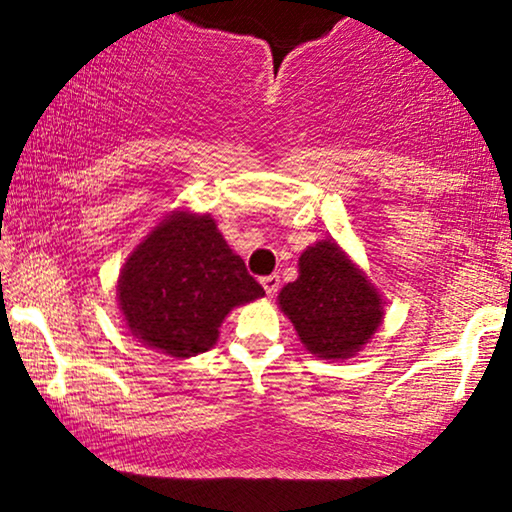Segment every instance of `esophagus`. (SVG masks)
<instances>
[{
    "label": "esophagus",
    "instance_id": "1",
    "mask_svg": "<svg viewBox=\"0 0 512 512\" xmlns=\"http://www.w3.org/2000/svg\"><path fill=\"white\" fill-rule=\"evenodd\" d=\"M261 284L265 288V293H268L272 298V295L279 291V274H268V277L261 279Z\"/></svg>",
    "mask_w": 512,
    "mask_h": 512
}]
</instances>
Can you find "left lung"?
<instances>
[{"label":"left lung","instance_id":"8db88e82","mask_svg":"<svg viewBox=\"0 0 512 512\" xmlns=\"http://www.w3.org/2000/svg\"><path fill=\"white\" fill-rule=\"evenodd\" d=\"M298 268V279L279 293L281 311L316 358H351L383 323L379 291L335 240L307 247Z\"/></svg>","mask_w":512,"mask_h":512}]
</instances>
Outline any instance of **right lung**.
Segmentation results:
<instances>
[{
	"label": "right lung",
	"mask_w": 512,
	"mask_h": 512,
	"mask_svg": "<svg viewBox=\"0 0 512 512\" xmlns=\"http://www.w3.org/2000/svg\"><path fill=\"white\" fill-rule=\"evenodd\" d=\"M263 295L217 221L187 210L161 219L117 279V302L131 335L170 358L210 351L224 318Z\"/></svg>",
	"instance_id": "add662e5"
}]
</instances>
